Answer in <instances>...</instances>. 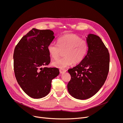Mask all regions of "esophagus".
<instances>
[{
	"instance_id": "esophagus-1",
	"label": "esophagus",
	"mask_w": 123,
	"mask_h": 123,
	"mask_svg": "<svg viewBox=\"0 0 123 123\" xmlns=\"http://www.w3.org/2000/svg\"><path fill=\"white\" fill-rule=\"evenodd\" d=\"M59 71H60V73L61 74H63V73H64L66 72L67 71L66 69H60Z\"/></svg>"
}]
</instances>
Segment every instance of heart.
<instances>
[{
    "label": "heart",
    "instance_id": "heart-1",
    "mask_svg": "<svg viewBox=\"0 0 123 123\" xmlns=\"http://www.w3.org/2000/svg\"><path fill=\"white\" fill-rule=\"evenodd\" d=\"M57 45L53 43L49 44L47 49L50 56L54 59L59 58L63 52L64 57L52 62L53 66L63 68L72 63L76 65L81 63L88 50L87 42L73 33L66 34L59 37Z\"/></svg>",
    "mask_w": 123,
    "mask_h": 123
}]
</instances>
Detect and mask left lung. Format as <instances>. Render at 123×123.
Segmentation results:
<instances>
[{"label": "left lung", "mask_w": 123, "mask_h": 123, "mask_svg": "<svg viewBox=\"0 0 123 123\" xmlns=\"http://www.w3.org/2000/svg\"><path fill=\"white\" fill-rule=\"evenodd\" d=\"M87 54L78 65L68 70L71 76L67 85L74 98L85 100L95 95L106 81L109 71L110 54L101 38L89 34Z\"/></svg>", "instance_id": "left-lung-1"}]
</instances>
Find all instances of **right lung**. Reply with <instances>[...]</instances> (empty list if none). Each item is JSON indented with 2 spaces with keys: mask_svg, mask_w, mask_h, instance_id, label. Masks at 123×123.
Returning <instances> with one entry per match:
<instances>
[{
  "mask_svg": "<svg viewBox=\"0 0 123 123\" xmlns=\"http://www.w3.org/2000/svg\"><path fill=\"white\" fill-rule=\"evenodd\" d=\"M49 30L33 28L20 39L13 53L16 79L30 97L39 99L50 92L52 80L59 74L58 68H42L50 62L48 46L55 38Z\"/></svg>",
  "mask_w": 123,
  "mask_h": 123,
  "instance_id": "obj_1",
  "label": "right lung"
}]
</instances>
